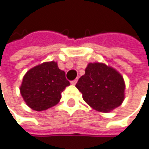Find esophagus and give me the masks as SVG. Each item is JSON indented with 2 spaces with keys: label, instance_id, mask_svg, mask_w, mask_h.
<instances>
[{
  "label": "esophagus",
  "instance_id": "obj_1",
  "mask_svg": "<svg viewBox=\"0 0 149 149\" xmlns=\"http://www.w3.org/2000/svg\"><path fill=\"white\" fill-rule=\"evenodd\" d=\"M77 79H75V80H72V81L71 82V83H72V85H75V84L77 83Z\"/></svg>",
  "mask_w": 149,
  "mask_h": 149
}]
</instances>
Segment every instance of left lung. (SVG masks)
<instances>
[{
	"mask_svg": "<svg viewBox=\"0 0 149 149\" xmlns=\"http://www.w3.org/2000/svg\"><path fill=\"white\" fill-rule=\"evenodd\" d=\"M76 87L84 101L93 109L109 112L124 100L125 83L122 76L103 63H89Z\"/></svg>",
	"mask_w": 149,
	"mask_h": 149,
	"instance_id": "left-lung-1",
	"label": "left lung"
}]
</instances>
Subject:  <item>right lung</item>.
<instances>
[{"label":"right lung","mask_w":149,"mask_h":149,"mask_svg":"<svg viewBox=\"0 0 149 149\" xmlns=\"http://www.w3.org/2000/svg\"><path fill=\"white\" fill-rule=\"evenodd\" d=\"M64 71L56 62H45L34 66L24 75L20 92L31 109L42 111L56 105L61 98V92L69 86Z\"/></svg>","instance_id":"1"}]
</instances>
